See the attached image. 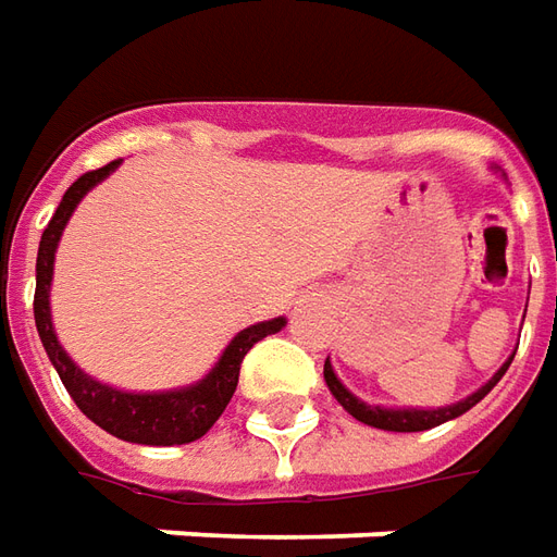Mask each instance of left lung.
<instances>
[{"instance_id":"left-lung-1","label":"left lung","mask_w":557,"mask_h":557,"mask_svg":"<svg viewBox=\"0 0 557 557\" xmlns=\"http://www.w3.org/2000/svg\"><path fill=\"white\" fill-rule=\"evenodd\" d=\"M512 356H516V352H512ZM512 356L497 368V373L485 383V386H480L476 392H470L468 398L446 404V407H428V410L425 407H380V404H368V400L356 398V395L337 380L332 361H325L322 376H325L329 392H332L334 398H337V404H341L352 419H359V422H364V425L371 428H380V431H400V434H407V431H428V428L443 425V422H449V419H458L461 413H468L470 407H476V404L500 383V376H504L509 364H512Z\"/></svg>"}]
</instances>
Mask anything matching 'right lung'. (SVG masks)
I'll return each instance as SVG.
<instances>
[{
	"instance_id": "1",
	"label": "right lung",
	"mask_w": 557,
	"mask_h": 557,
	"mask_svg": "<svg viewBox=\"0 0 557 557\" xmlns=\"http://www.w3.org/2000/svg\"><path fill=\"white\" fill-rule=\"evenodd\" d=\"M120 162L123 159L77 177L75 184L65 189L60 208H57L53 220L45 228L41 244H38V262H35V329H38V337L45 344L50 364L60 373L62 386L69 388L72 400L87 419H92L108 434H114V437L126 443L181 446V443H193L211 431L213 422L223 416L225 404L232 400L235 388H238L244 356L262 337L277 334L286 325V319L277 317L268 319V322H256L250 329L235 334L211 371L205 373L198 383H189V386L165 388V392H126V388L108 386L102 380L89 376L87 371H81L77 361L62 349L60 337L53 332V319H50L53 259H57L62 232H65V225L72 220L77 205L84 201V196L92 186H99L108 174H114L120 169Z\"/></svg>"
}]
</instances>
